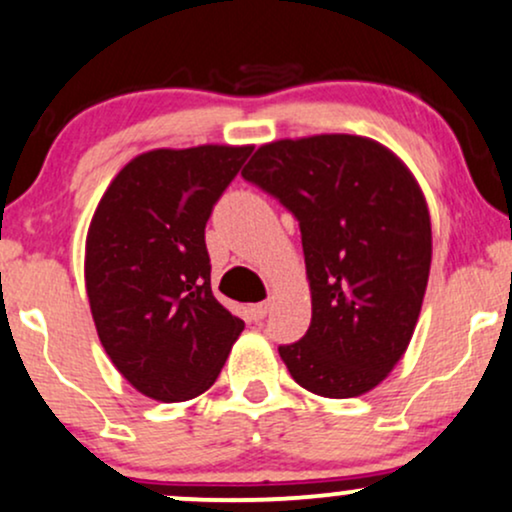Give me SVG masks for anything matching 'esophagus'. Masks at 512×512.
<instances>
[{
    "label": "esophagus",
    "instance_id": "1",
    "mask_svg": "<svg viewBox=\"0 0 512 512\" xmlns=\"http://www.w3.org/2000/svg\"><path fill=\"white\" fill-rule=\"evenodd\" d=\"M267 313H269V305H267V303H255V305H250V320L262 322L264 317H267Z\"/></svg>",
    "mask_w": 512,
    "mask_h": 512
}]
</instances>
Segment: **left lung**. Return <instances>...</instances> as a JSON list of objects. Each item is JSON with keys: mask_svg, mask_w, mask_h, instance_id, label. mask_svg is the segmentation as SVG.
<instances>
[{"mask_svg": "<svg viewBox=\"0 0 512 512\" xmlns=\"http://www.w3.org/2000/svg\"><path fill=\"white\" fill-rule=\"evenodd\" d=\"M243 178L298 219L313 317L279 346L291 378L330 399L366 395L411 342L431 272V216L397 154L356 134L262 144Z\"/></svg>", "mask_w": 512, "mask_h": 512, "instance_id": "obj_1", "label": "left lung"}]
</instances>
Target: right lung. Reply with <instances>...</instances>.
Segmentation results:
<instances>
[{
	"label": "right lung",
	"instance_id": "1",
	"mask_svg": "<svg viewBox=\"0 0 512 512\" xmlns=\"http://www.w3.org/2000/svg\"><path fill=\"white\" fill-rule=\"evenodd\" d=\"M252 146L134 156L93 211L84 276L98 339L134 390L158 402L207 392L245 322L211 293L204 228Z\"/></svg>",
	"mask_w": 512,
	"mask_h": 512
}]
</instances>
